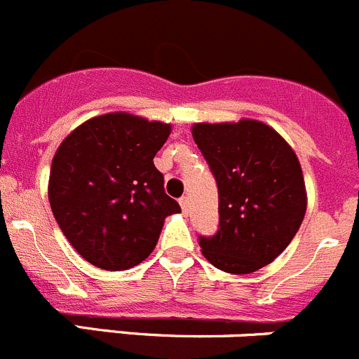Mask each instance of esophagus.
Wrapping results in <instances>:
<instances>
[{"label":"esophagus","mask_w":359,"mask_h":359,"mask_svg":"<svg viewBox=\"0 0 359 359\" xmlns=\"http://www.w3.org/2000/svg\"><path fill=\"white\" fill-rule=\"evenodd\" d=\"M180 206H182L183 213H189V199H187L185 196H183L182 199H180Z\"/></svg>","instance_id":"1"}]
</instances>
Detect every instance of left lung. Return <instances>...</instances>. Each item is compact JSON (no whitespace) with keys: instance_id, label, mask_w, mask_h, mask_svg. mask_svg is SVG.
Segmentation results:
<instances>
[{"instance_id":"obj_1","label":"left lung","mask_w":359,"mask_h":359,"mask_svg":"<svg viewBox=\"0 0 359 359\" xmlns=\"http://www.w3.org/2000/svg\"><path fill=\"white\" fill-rule=\"evenodd\" d=\"M194 140L219 189V229L199 236L203 255L231 274L274 262L306 213V192L292 147L267 124H196Z\"/></svg>"}]
</instances>
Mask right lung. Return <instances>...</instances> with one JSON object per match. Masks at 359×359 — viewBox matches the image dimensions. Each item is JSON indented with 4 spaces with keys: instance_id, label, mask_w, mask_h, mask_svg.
<instances>
[{
    "instance_id": "obj_1",
    "label": "right lung",
    "mask_w": 359,
    "mask_h": 359,
    "mask_svg": "<svg viewBox=\"0 0 359 359\" xmlns=\"http://www.w3.org/2000/svg\"><path fill=\"white\" fill-rule=\"evenodd\" d=\"M169 133V124L107 114L60 144L49 205L69 244L88 263L104 271L139 265L156 245L165 217L182 212L153 163Z\"/></svg>"
}]
</instances>
